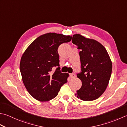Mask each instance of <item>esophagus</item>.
Masks as SVG:
<instances>
[{
    "label": "esophagus",
    "mask_w": 127,
    "mask_h": 127,
    "mask_svg": "<svg viewBox=\"0 0 127 127\" xmlns=\"http://www.w3.org/2000/svg\"><path fill=\"white\" fill-rule=\"evenodd\" d=\"M70 78H75V74H74V73H72V74H70Z\"/></svg>",
    "instance_id": "34e87169"
}]
</instances>
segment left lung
Listing matches in <instances>:
<instances>
[{"label":"left lung","instance_id":"1","mask_svg":"<svg viewBox=\"0 0 127 127\" xmlns=\"http://www.w3.org/2000/svg\"><path fill=\"white\" fill-rule=\"evenodd\" d=\"M71 41L80 50L81 72L77 77L82 86L75 95L84 101L96 100L105 92L110 81L112 68L110 57L105 47L94 39L75 34Z\"/></svg>","mask_w":127,"mask_h":127}]
</instances>
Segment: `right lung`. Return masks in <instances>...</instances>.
Segmentation results:
<instances>
[{
  "mask_svg": "<svg viewBox=\"0 0 127 127\" xmlns=\"http://www.w3.org/2000/svg\"><path fill=\"white\" fill-rule=\"evenodd\" d=\"M71 36L56 33L41 35L31 43L22 56L20 70L29 94L39 101H48L57 96L69 74L62 73L58 48L71 41ZM54 66H57L54 72Z\"/></svg>",
  "mask_w": 127,
  "mask_h": 127,
  "instance_id": "right-lung-1",
  "label": "right lung"
}]
</instances>
